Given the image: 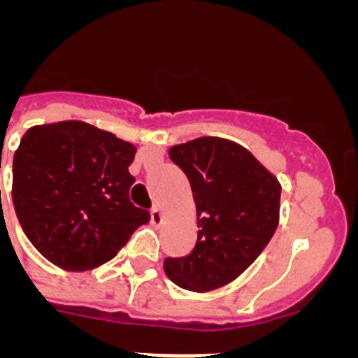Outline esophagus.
<instances>
[{
	"mask_svg": "<svg viewBox=\"0 0 358 358\" xmlns=\"http://www.w3.org/2000/svg\"><path fill=\"white\" fill-rule=\"evenodd\" d=\"M150 220L154 226H159L161 222H163V213H161V208L157 206V204H154L150 210Z\"/></svg>",
	"mask_w": 358,
	"mask_h": 358,
	"instance_id": "esophagus-1",
	"label": "esophagus"
}]
</instances>
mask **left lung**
<instances>
[{
    "label": "left lung",
    "mask_w": 358,
    "mask_h": 358,
    "mask_svg": "<svg viewBox=\"0 0 358 358\" xmlns=\"http://www.w3.org/2000/svg\"><path fill=\"white\" fill-rule=\"evenodd\" d=\"M186 173L197 208V242L164 273L181 289L224 287L262 255L280 222L281 186L248 148L222 138H197L170 148Z\"/></svg>",
    "instance_id": "1"
}]
</instances>
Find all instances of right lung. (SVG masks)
<instances>
[{
    "label": "right lung",
    "instance_id": "right-lung-1",
    "mask_svg": "<svg viewBox=\"0 0 358 358\" xmlns=\"http://www.w3.org/2000/svg\"><path fill=\"white\" fill-rule=\"evenodd\" d=\"M136 147L84 122L28 129L14 154L12 201L41 255L66 271L113 260L150 220L129 199Z\"/></svg>",
    "mask_w": 358,
    "mask_h": 358
}]
</instances>
